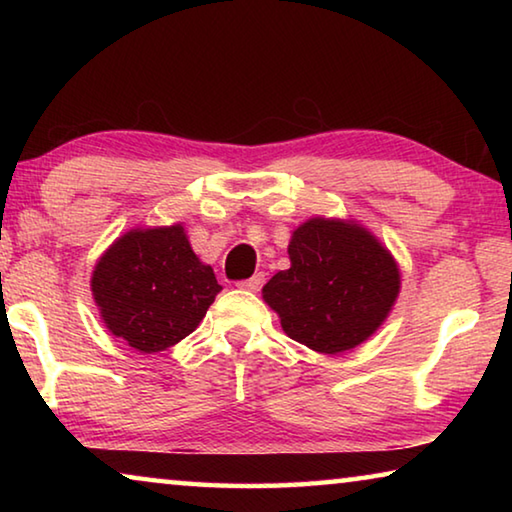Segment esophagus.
Segmentation results:
<instances>
[{
    "label": "esophagus",
    "instance_id": "1",
    "mask_svg": "<svg viewBox=\"0 0 512 512\" xmlns=\"http://www.w3.org/2000/svg\"><path fill=\"white\" fill-rule=\"evenodd\" d=\"M262 284H264V273H255L253 277H250V280L237 282V287L246 289V291H259V289H262Z\"/></svg>",
    "mask_w": 512,
    "mask_h": 512
}]
</instances>
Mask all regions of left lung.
Instances as JSON below:
<instances>
[{"label": "left lung", "mask_w": 512, "mask_h": 512, "mask_svg": "<svg viewBox=\"0 0 512 512\" xmlns=\"http://www.w3.org/2000/svg\"><path fill=\"white\" fill-rule=\"evenodd\" d=\"M291 266L262 289L289 339L323 354L368 341L391 314L400 268L357 221L314 216L293 230Z\"/></svg>", "instance_id": "8db88e82"}]
</instances>
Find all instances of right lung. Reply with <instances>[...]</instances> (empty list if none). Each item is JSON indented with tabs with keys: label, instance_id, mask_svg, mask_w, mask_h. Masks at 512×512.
Instances as JSON below:
<instances>
[{
	"label": "right lung",
	"instance_id": "right-lung-1",
	"mask_svg": "<svg viewBox=\"0 0 512 512\" xmlns=\"http://www.w3.org/2000/svg\"><path fill=\"white\" fill-rule=\"evenodd\" d=\"M90 287L110 332L144 354L192 334L221 291L180 223L128 230L101 255Z\"/></svg>",
	"mask_w": 512,
	"mask_h": 512
}]
</instances>
